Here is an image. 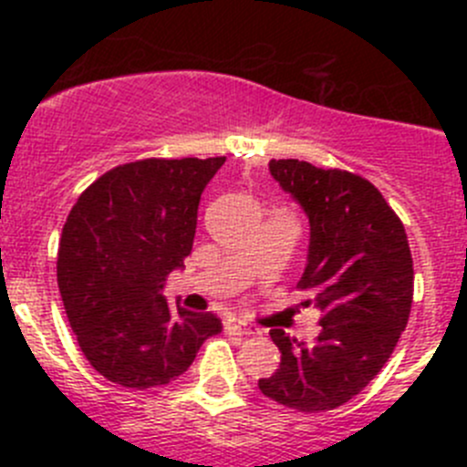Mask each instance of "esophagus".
I'll return each instance as SVG.
<instances>
[{"instance_id": "esophagus-1", "label": "esophagus", "mask_w": 467, "mask_h": 467, "mask_svg": "<svg viewBox=\"0 0 467 467\" xmlns=\"http://www.w3.org/2000/svg\"><path fill=\"white\" fill-rule=\"evenodd\" d=\"M225 329L233 334H248V337H251V334H260L257 329H253L251 325H246L244 321H237V318H230V321H225Z\"/></svg>"}]
</instances>
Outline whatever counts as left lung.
I'll return each mask as SVG.
<instances>
[{
    "label": "left lung",
    "instance_id": "8db88e82",
    "mask_svg": "<svg viewBox=\"0 0 467 467\" xmlns=\"http://www.w3.org/2000/svg\"><path fill=\"white\" fill-rule=\"evenodd\" d=\"M271 176L309 219L300 291L321 309L314 343L271 329L280 368L260 379L277 404L321 413L346 404L379 373L398 346L413 303V260L400 216L357 173L303 160H271Z\"/></svg>",
    "mask_w": 467,
    "mask_h": 467
}]
</instances>
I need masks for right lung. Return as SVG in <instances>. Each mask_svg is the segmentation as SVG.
I'll list each match as a JSON object with an SVG mask.
<instances>
[{"instance_id":"obj_1","label":"right lung","mask_w":467,"mask_h":467,"mask_svg":"<svg viewBox=\"0 0 467 467\" xmlns=\"http://www.w3.org/2000/svg\"><path fill=\"white\" fill-rule=\"evenodd\" d=\"M225 158H149L92 182L69 212L58 248V289L83 355L126 389L181 378L205 338L212 312L169 307L173 268L185 266L205 185Z\"/></svg>"}]
</instances>
